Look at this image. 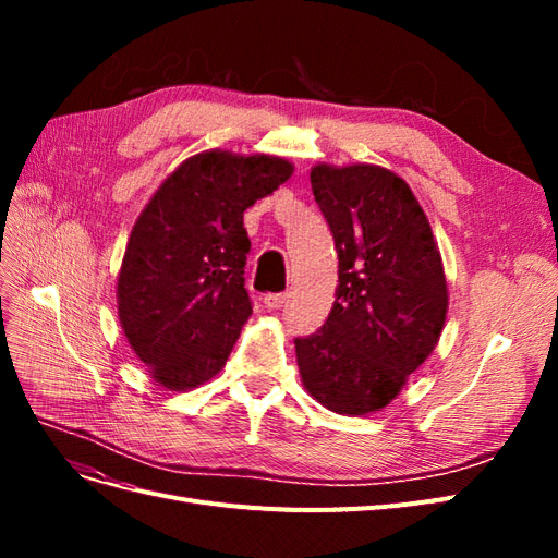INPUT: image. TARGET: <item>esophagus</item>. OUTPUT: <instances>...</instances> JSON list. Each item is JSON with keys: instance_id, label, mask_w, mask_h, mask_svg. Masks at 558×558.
I'll use <instances>...</instances> for the list:
<instances>
[{"instance_id": "1", "label": "esophagus", "mask_w": 558, "mask_h": 558, "mask_svg": "<svg viewBox=\"0 0 558 558\" xmlns=\"http://www.w3.org/2000/svg\"><path fill=\"white\" fill-rule=\"evenodd\" d=\"M286 300H289V295H286V293H267L263 298V305L267 310H281L286 305Z\"/></svg>"}]
</instances>
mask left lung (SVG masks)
I'll return each instance as SVG.
<instances>
[{"label": "left lung", "mask_w": 558, "mask_h": 558, "mask_svg": "<svg viewBox=\"0 0 558 558\" xmlns=\"http://www.w3.org/2000/svg\"><path fill=\"white\" fill-rule=\"evenodd\" d=\"M314 199L337 258L332 310L298 337L302 386L326 410H384L440 340L449 293L442 256L418 199L377 165H314Z\"/></svg>", "instance_id": "8db88e82"}]
</instances>
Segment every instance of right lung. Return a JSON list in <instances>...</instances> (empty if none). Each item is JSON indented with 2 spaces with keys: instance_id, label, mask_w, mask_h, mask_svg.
Returning a JSON list of instances; mask_svg holds the SVG:
<instances>
[{
  "instance_id": "obj_1",
  "label": "right lung",
  "mask_w": 558,
  "mask_h": 558,
  "mask_svg": "<svg viewBox=\"0 0 558 558\" xmlns=\"http://www.w3.org/2000/svg\"><path fill=\"white\" fill-rule=\"evenodd\" d=\"M293 174L277 156L202 150L167 177L134 223L116 298L132 351L170 391L221 373L251 316L244 211Z\"/></svg>"
}]
</instances>
